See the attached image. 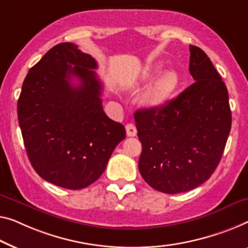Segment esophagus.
I'll return each mask as SVG.
<instances>
[{"instance_id":"esophagus-1","label":"esophagus","mask_w":248,"mask_h":248,"mask_svg":"<svg viewBox=\"0 0 248 248\" xmlns=\"http://www.w3.org/2000/svg\"><path fill=\"white\" fill-rule=\"evenodd\" d=\"M125 131H127V136L135 137L137 135V128L134 124H128L125 125Z\"/></svg>"}]
</instances>
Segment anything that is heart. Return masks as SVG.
Wrapping results in <instances>:
<instances>
[{
  "mask_svg": "<svg viewBox=\"0 0 248 248\" xmlns=\"http://www.w3.org/2000/svg\"><path fill=\"white\" fill-rule=\"evenodd\" d=\"M161 71V65H155L148 70L147 77L153 79ZM179 83V76L175 70H168L164 75H161L158 80L151 86L146 93L143 94L141 102L143 106L148 108H155L160 106L167 99L170 97L171 93L176 90Z\"/></svg>",
  "mask_w": 248,
  "mask_h": 248,
  "instance_id": "obj_1",
  "label": "heart"
}]
</instances>
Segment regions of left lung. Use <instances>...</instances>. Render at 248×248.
<instances>
[{
  "label": "left lung",
  "mask_w": 248,
  "mask_h": 248,
  "mask_svg": "<svg viewBox=\"0 0 248 248\" xmlns=\"http://www.w3.org/2000/svg\"><path fill=\"white\" fill-rule=\"evenodd\" d=\"M195 82L164 106L135 113L142 145L139 171L154 189L178 194L201 186L218 166L232 127L228 91L210 59L189 46Z\"/></svg>",
  "instance_id": "obj_1"
}]
</instances>
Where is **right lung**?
<instances>
[{
    "instance_id": "1",
    "label": "right lung",
    "mask_w": 248,
    "mask_h": 248,
    "mask_svg": "<svg viewBox=\"0 0 248 248\" xmlns=\"http://www.w3.org/2000/svg\"><path fill=\"white\" fill-rule=\"evenodd\" d=\"M97 66L76 44H57L30 69L17 100L32 167L44 180L66 189L93 184L125 138L124 124L103 111ZM73 77L78 86L71 82Z\"/></svg>"
}]
</instances>
